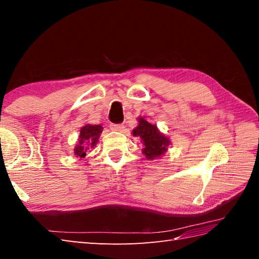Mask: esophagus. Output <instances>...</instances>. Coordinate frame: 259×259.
<instances>
[{
    "label": "esophagus",
    "mask_w": 259,
    "mask_h": 259,
    "mask_svg": "<svg viewBox=\"0 0 259 259\" xmlns=\"http://www.w3.org/2000/svg\"><path fill=\"white\" fill-rule=\"evenodd\" d=\"M124 128L125 126L123 124H111L110 125V129H111L112 131H120V133H122Z\"/></svg>",
    "instance_id": "1"
}]
</instances>
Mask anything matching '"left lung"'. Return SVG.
<instances>
[{
    "label": "left lung",
    "mask_w": 259,
    "mask_h": 259,
    "mask_svg": "<svg viewBox=\"0 0 259 259\" xmlns=\"http://www.w3.org/2000/svg\"><path fill=\"white\" fill-rule=\"evenodd\" d=\"M133 136L141 139V144L144 145L142 153L148 160L162 157L171 145L168 137L164 136L156 124L148 122L145 117L138 118V125L133 130Z\"/></svg>",
    "instance_id": "1"
}]
</instances>
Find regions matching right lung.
<instances>
[{
    "label": "right lung",
    "instance_id": "add662e5",
    "mask_svg": "<svg viewBox=\"0 0 259 259\" xmlns=\"http://www.w3.org/2000/svg\"><path fill=\"white\" fill-rule=\"evenodd\" d=\"M101 124H85L80 130V136L78 139V144L74 148V155L76 158H84L87 152L91 148L96 147L99 141V137L102 133Z\"/></svg>",
    "mask_w": 259,
    "mask_h": 259
}]
</instances>
